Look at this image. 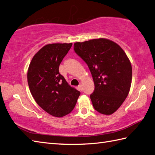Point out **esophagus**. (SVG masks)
Listing matches in <instances>:
<instances>
[{"label": "esophagus", "mask_w": 155, "mask_h": 155, "mask_svg": "<svg viewBox=\"0 0 155 155\" xmlns=\"http://www.w3.org/2000/svg\"><path fill=\"white\" fill-rule=\"evenodd\" d=\"M78 88H79V90H81V91H82V84H80L78 85Z\"/></svg>", "instance_id": "1"}]
</instances>
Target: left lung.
Returning a JSON list of instances; mask_svg holds the SVG:
<instances>
[{
	"instance_id": "1",
	"label": "left lung",
	"mask_w": 155,
	"mask_h": 155,
	"mask_svg": "<svg viewBox=\"0 0 155 155\" xmlns=\"http://www.w3.org/2000/svg\"><path fill=\"white\" fill-rule=\"evenodd\" d=\"M74 50L92 74L93 107L100 114H112L125 101L131 87L132 67L127 55L116 43L104 38L74 43Z\"/></svg>"
}]
</instances>
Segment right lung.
<instances>
[{
    "mask_svg": "<svg viewBox=\"0 0 155 155\" xmlns=\"http://www.w3.org/2000/svg\"><path fill=\"white\" fill-rule=\"evenodd\" d=\"M72 45H45L34 56L28 68V83L32 96L43 110L55 117L71 113L81 94L67 83L59 71Z\"/></svg>",
    "mask_w": 155,
    "mask_h": 155,
    "instance_id": "right-lung-1",
    "label": "right lung"
}]
</instances>
